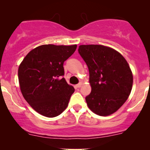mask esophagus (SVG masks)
Wrapping results in <instances>:
<instances>
[{
  "label": "esophagus",
  "instance_id": "obj_1",
  "mask_svg": "<svg viewBox=\"0 0 150 150\" xmlns=\"http://www.w3.org/2000/svg\"><path fill=\"white\" fill-rule=\"evenodd\" d=\"M76 87H77V88H80V87H82V83H81V82H80V83H79V84H77V85H76Z\"/></svg>",
  "mask_w": 150,
  "mask_h": 150
}]
</instances>
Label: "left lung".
Returning <instances> with one entry per match:
<instances>
[{"instance_id": "8db88e82", "label": "left lung", "mask_w": 150, "mask_h": 150, "mask_svg": "<svg viewBox=\"0 0 150 150\" xmlns=\"http://www.w3.org/2000/svg\"><path fill=\"white\" fill-rule=\"evenodd\" d=\"M79 53L87 64L92 91L85 98L92 112L107 116L118 111L132 90L133 76L119 52L103 45H80Z\"/></svg>"}]
</instances>
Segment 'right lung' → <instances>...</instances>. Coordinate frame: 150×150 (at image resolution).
Instances as JSON below:
<instances>
[{
	"mask_svg": "<svg viewBox=\"0 0 150 150\" xmlns=\"http://www.w3.org/2000/svg\"><path fill=\"white\" fill-rule=\"evenodd\" d=\"M77 45L45 44L27 53L18 68L20 88L31 107L53 118L65 111L75 89L64 77L63 63Z\"/></svg>",
	"mask_w": 150,
	"mask_h": 150,
	"instance_id": "1",
	"label": "right lung"
}]
</instances>
